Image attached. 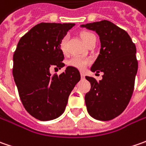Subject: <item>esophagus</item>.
Returning a JSON list of instances; mask_svg holds the SVG:
<instances>
[{"mask_svg": "<svg viewBox=\"0 0 146 146\" xmlns=\"http://www.w3.org/2000/svg\"><path fill=\"white\" fill-rule=\"evenodd\" d=\"M80 76H81V79H84L85 76H84V74L83 72H81V73H80Z\"/></svg>", "mask_w": 146, "mask_h": 146, "instance_id": "1", "label": "esophagus"}]
</instances>
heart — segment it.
<instances>
[{
  "instance_id": "heart-1",
  "label": "heart",
  "mask_w": 146,
  "mask_h": 146,
  "mask_svg": "<svg viewBox=\"0 0 146 146\" xmlns=\"http://www.w3.org/2000/svg\"><path fill=\"white\" fill-rule=\"evenodd\" d=\"M93 34L90 33V32H86L84 31L80 34V37H81L82 40L84 41V44H87L88 42L90 37L93 36ZM66 42H67V37L64 36L62 37L59 42V49L63 54H66L67 52V47H66ZM91 63V60L87 58H80V57H76L70 59L67 62V65L69 66H72L75 67L76 69L80 70H84L88 65Z\"/></svg>"
}]
</instances>
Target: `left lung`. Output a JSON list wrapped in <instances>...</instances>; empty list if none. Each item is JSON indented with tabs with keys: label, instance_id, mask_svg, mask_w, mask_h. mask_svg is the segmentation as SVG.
<instances>
[{
	"label": "left lung",
	"instance_id": "1",
	"mask_svg": "<svg viewBox=\"0 0 146 146\" xmlns=\"http://www.w3.org/2000/svg\"><path fill=\"white\" fill-rule=\"evenodd\" d=\"M81 27L99 36L101 49L91 70L104 73L99 81L85 77L91 84L85 95L88 112L95 119L110 120L126 109L132 98L138 68L136 45L127 31L107 20Z\"/></svg>",
	"mask_w": 146,
	"mask_h": 146
}]
</instances>
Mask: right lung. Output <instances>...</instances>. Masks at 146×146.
<instances>
[{
    "instance_id": "1",
    "label": "right lung",
    "mask_w": 146,
    "mask_h": 146,
    "mask_svg": "<svg viewBox=\"0 0 146 146\" xmlns=\"http://www.w3.org/2000/svg\"><path fill=\"white\" fill-rule=\"evenodd\" d=\"M74 26L40 23L21 37L14 53L13 76L21 102L39 120H52L62 115L70 93L80 80V71L72 66L59 76H51L49 71L65 66L59 42Z\"/></svg>"
}]
</instances>
